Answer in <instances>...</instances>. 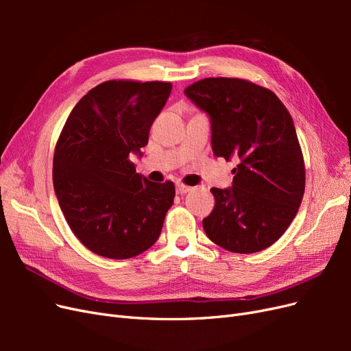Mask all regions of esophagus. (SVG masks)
I'll return each instance as SVG.
<instances>
[{
	"label": "esophagus",
	"instance_id": "34e87169",
	"mask_svg": "<svg viewBox=\"0 0 351 351\" xmlns=\"http://www.w3.org/2000/svg\"><path fill=\"white\" fill-rule=\"evenodd\" d=\"M176 192H177L178 195H184V193L190 192V187H189V186H184V184H177V186H176Z\"/></svg>",
	"mask_w": 351,
	"mask_h": 351
}]
</instances>
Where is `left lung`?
<instances>
[{"instance_id": "obj_1", "label": "left lung", "mask_w": 351, "mask_h": 351, "mask_svg": "<svg viewBox=\"0 0 351 351\" xmlns=\"http://www.w3.org/2000/svg\"><path fill=\"white\" fill-rule=\"evenodd\" d=\"M184 93L209 117L214 155L239 162L231 187L210 189L215 206L202 221L206 236L234 253L269 247L291 224L304 193L290 112L274 92L243 79L209 77Z\"/></svg>"}]
</instances>
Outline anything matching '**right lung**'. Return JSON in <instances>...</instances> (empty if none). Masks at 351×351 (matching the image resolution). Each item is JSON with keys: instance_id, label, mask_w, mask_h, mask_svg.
<instances>
[{"instance_id": "1", "label": "right lung", "mask_w": 351, "mask_h": 351, "mask_svg": "<svg viewBox=\"0 0 351 351\" xmlns=\"http://www.w3.org/2000/svg\"><path fill=\"white\" fill-rule=\"evenodd\" d=\"M167 82L110 80L73 108L56 146L52 182L71 231L90 252L129 259L158 240L176 189L136 173L154 120L171 93Z\"/></svg>"}]
</instances>
